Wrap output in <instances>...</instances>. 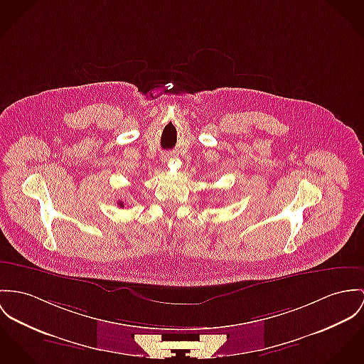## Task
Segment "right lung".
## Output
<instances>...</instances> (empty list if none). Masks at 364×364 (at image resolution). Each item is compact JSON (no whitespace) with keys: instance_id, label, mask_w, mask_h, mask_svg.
I'll use <instances>...</instances> for the list:
<instances>
[{"instance_id":"obj_1","label":"right lung","mask_w":364,"mask_h":364,"mask_svg":"<svg viewBox=\"0 0 364 364\" xmlns=\"http://www.w3.org/2000/svg\"><path fill=\"white\" fill-rule=\"evenodd\" d=\"M118 205H119V207H124V203H122V201H118Z\"/></svg>"}]
</instances>
